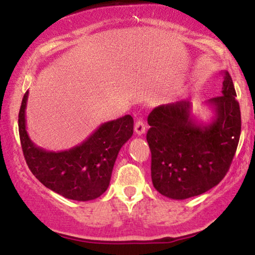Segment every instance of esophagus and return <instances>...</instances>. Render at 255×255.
Segmentation results:
<instances>
[{
  "label": "esophagus",
  "mask_w": 255,
  "mask_h": 255,
  "mask_svg": "<svg viewBox=\"0 0 255 255\" xmlns=\"http://www.w3.org/2000/svg\"><path fill=\"white\" fill-rule=\"evenodd\" d=\"M134 131H135V133H137L138 135H141V134L145 133V123L141 120H139V121L135 122Z\"/></svg>",
  "instance_id": "34e87169"
}]
</instances>
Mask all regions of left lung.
I'll list each match as a JSON object with an SVG mask.
<instances>
[{
    "label": "left lung",
    "instance_id": "left-lung-1",
    "mask_svg": "<svg viewBox=\"0 0 255 255\" xmlns=\"http://www.w3.org/2000/svg\"><path fill=\"white\" fill-rule=\"evenodd\" d=\"M236 90L225 72L222 96L208 101L210 123L191 115L189 101L154 108L146 134L152 154L153 186L163 196L186 200L210 190L231 166L238 146L242 117Z\"/></svg>",
    "mask_w": 255,
    "mask_h": 255
}]
</instances>
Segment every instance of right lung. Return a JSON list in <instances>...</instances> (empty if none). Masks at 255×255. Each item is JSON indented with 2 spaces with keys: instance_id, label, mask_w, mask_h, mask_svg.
Wrapping results in <instances>:
<instances>
[{
  "instance_id": "right-lung-1",
  "label": "right lung",
  "mask_w": 255,
  "mask_h": 255,
  "mask_svg": "<svg viewBox=\"0 0 255 255\" xmlns=\"http://www.w3.org/2000/svg\"><path fill=\"white\" fill-rule=\"evenodd\" d=\"M24 94L18 130L24 158L34 176L48 189L73 201H92L108 189L118 152L133 134L130 115L101 124L85 141L66 151H46L31 140L26 131Z\"/></svg>"
}]
</instances>
